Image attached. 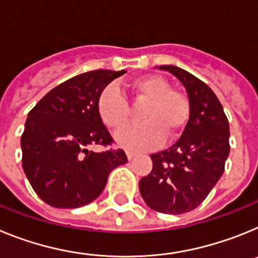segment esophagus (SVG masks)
Masks as SVG:
<instances>
[{"label": "esophagus", "mask_w": 258, "mask_h": 258, "mask_svg": "<svg viewBox=\"0 0 258 258\" xmlns=\"http://www.w3.org/2000/svg\"><path fill=\"white\" fill-rule=\"evenodd\" d=\"M134 156H137V152L134 151H126V157H127V160H132Z\"/></svg>", "instance_id": "esophagus-1"}]
</instances>
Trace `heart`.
I'll return each instance as SVG.
<instances>
[{
	"label": "heart",
	"instance_id": "b5f03b06",
	"mask_svg": "<svg viewBox=\"0 0 258 258\" xmlns=\"http://www.w3.org/2000/svg\"><path fill=\"white\" fill-rule=\"evenodd\" d=\"M125 93L136 103H146L141 113V125L124 126L129 120V104L116 85H109L98 101V113L108 129H120L115 134L118 146L127 150H146L166 138L178 136L188 120L190 106L186 95L170 86L159 75H143L125 84Z\"/></svg>",
	"mask_w": 258,
	"mask_h": 258
}]
</instances>
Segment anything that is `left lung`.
<instances>
[{
  "label": "left lung",
  "instance_id": "left-lung-1",
  "mask_svg": "<svg viewBox=\"0 0 258 258\" xmlns=\"http://www.w3.org/2000/svg\"><path fill=\"white\" fill-rule=\"evenodd\" d=\"M184 86L190 116L181 138L169 149L151 155L152 170L140 181L147 206L166 214L197 208L221 178L230 152L229 121L211 88L187 71L160 66Z\"/></svg>",
  "mask_w": 258,
  "mask_h": 258
}]
</instances>
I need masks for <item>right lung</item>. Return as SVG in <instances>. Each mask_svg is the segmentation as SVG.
<instances>
[{"label":"right lung","instance_id":"add662e5","mask_svg":"<svg viewBox=\"0 0 258 258\" xmlns=\"http://www.w3.org/2000/svg\"><path fill=\"white\" fill-rule=\"evenodd\" d=\"M126 71L97 70L51 89L28 113L23 170L40 199L54 208H79L97 199L109 173L127 161L122 150L90 151L112 137L98 113L102 92Z\"/></svg>","mask_w":258,"mask_h":258}]
</instances>
